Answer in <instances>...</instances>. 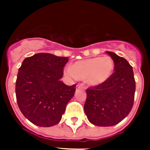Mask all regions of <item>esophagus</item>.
<instances>
[{"label":"esophagus","instance_id":"34e87169","mask_svg":"<svg viewBox=\"0 0 150 150\" xmlns=\"http://www.w3.org/2000/svg\"><path fill=\"white\" fill-rule=\"evenodd\" d=\"M76 89H84V86H83L82 85L78 84L77 86H76Z\"/></svg>","mask_w":150,"mask_h":150}]
</instances>
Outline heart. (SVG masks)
Segmentation results:
<instances>
[{"label": "heart", "mask_w": 150, "mask_h": 150, "mask_svg": "<svg viewBox=\"0 0 150 150\" xmlns=\"http://www.w3.org/2000/svg\"><path fill=\"white\" fill-rule=\"evenodd\" d=\"M114 68V62L110 57H95L75 62L66 69V74L70 77L84 80L89 86L97 87L110 79Z\"/></svg>", "instance_id": "heart-1"}]
</instances>
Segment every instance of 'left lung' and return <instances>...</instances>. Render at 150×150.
Here are the masks:
<instances>
[{"mask_svg":"<svg viewBox=\"0 0 150 150\" xmlns=\"http://www.w3.org/2000/svg\"><path fill=\"white\" fill-rule=\"evenodd\" d=\"M115 64V72L104 84L86 89L84 111L91 124L100 127L118 124L131 112L134 104L135 80L127 60L106 52Z\"/></svg>","mask_w":150,"mask_h":150,"instance_id":"obj_1","label":"left lung"}]
</instances>
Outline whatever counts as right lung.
<instances>
[{
    "label": "right lung",
    "mask_w": 150,
    "mask_h": 150,
    "mask_svg": "<svg viewBox=\"0 0 150 150\" xmlns=\"http://www.w3.org/2000/svg\"><path fill=\"white\" fill-rule=\"evenodd\" d=\"M67 57L38 53L24 59L16 82L17 104L24 116L40 127L61 121L66 106L74 97L76 85L61 79Z\"/></svg>",
    "instance_id": "add662e5"
}]
</instances>
